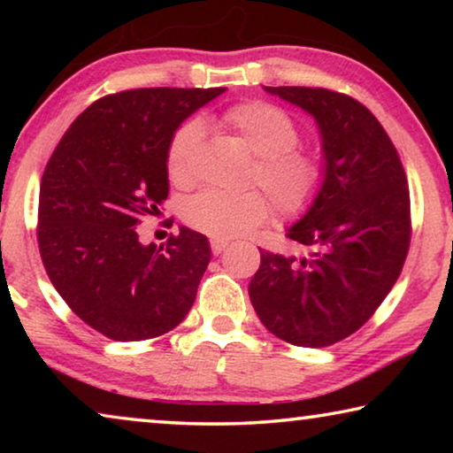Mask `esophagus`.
Listing matches in <instances>:
<instances>
[{"mask_svg":"<svg viewBox=\"0 0 453 453\" xmlns=\"http://www.w3.org/2000/svg\"><path fill=\"white\" fill-rule=\"evenodd\" d=\"M229 245V242H226V240H211V251H213V256H219L221 251H224L226 248Z\"/></svg>","mask_w":453,"mask_h":453,"instance_id":"1","label":"esophagus"}]
</instances>
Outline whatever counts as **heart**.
<instances>
[{"instance_id": "obj_1", "label": "heart", "mask_w": 453, "mask_h": 453, "mask_svg": "<svg viewBox=\"0 0 453 453\" xmlns=\"http://www.w3.org/2000/svg\"><path fill=\"white\" fill-rule=\"evenodd\" d=\"M208 124L254 153L250 181L259 183L281 213L297 216L310 208L324 183V165L318 156L296 148L300 132L286 111L265 102H243L210 118ZM199 140L202 127L196 121L181 126L172 137L165 167L173 186H194ZM270 213V202L257 189L243 194L202 191L186 203L183 218L211 237H237L262 226Z\"/></svg>"}]
</instances>
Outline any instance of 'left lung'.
<instances>
[{
	"label": "left lung",
	"instance_id": "8db88e82",
	"mask_svg": "<svg viewBox=\"0 0 453 453\" xmlns=\"http://www.w3.org/2000/svg\"><path fill=\"white\" fill-rule=\"evenodd\" d=\"M319 127L324 183L288 229L305 256L262 251L250 281L257 318L280 340L326 348L386 300L410 250V189L386 129L357 99L324 88H265Z\"/></svg>",
	"mask_w": 453,
	"mask_h": 453
}]
</instances>
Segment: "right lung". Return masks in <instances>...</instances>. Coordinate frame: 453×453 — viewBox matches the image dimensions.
Segmentation results:
<instances>
[{
	"mask_svg": "<svg viewBox=\"0 0 453 453\" xmlns=\"http://www.w3.org/2000/svg\"><path fill=\"white\" fill-rule=\"evenodd\" d=\"M226 88H142L80 113L40 186L37 243L53 288L75 316L116 342L164 335L194 305L208 237L181 227L165 245L140 242L167 199V148L181 121Z\"/></svg>",
	"mask_w": 453,
	"mask_h": 453,
	"instance_id": "right-lung-1",
	"label": "right lung"
}]
</instances>
